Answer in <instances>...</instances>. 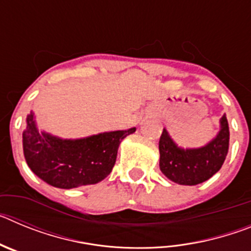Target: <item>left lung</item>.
<instances>
[{
    "label": "left lung",
    "mask_w": 251,
    "mask_h": 251,
    "mask_svg": "<svg viewBox=\"0 0 251 251\" xmlns=\"http://www.w3.org/2000/svg\"><path fill=\"white\" fill-rule=\"evenodd\" d=\"M229 123L224 114L215 138L200 148H182L171 138L167 129L159 138V168L175 183L195 186L211 178L220 170L229 151Z\"/></svg>",
    "instance_id": "obj_1"
}]
</instances>
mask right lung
<instances>
[{
    "label": "right lung",
    "mask_w": 251,
    "mask_h": 251,
    "mask_svg": "<svg viewBox=\"0 0 251 251\" xmlns=\"http://www.w3.org/2000/svg\"><path fill=\"white\" fill-rule=\"evenodd\" d=\"M134 132L136 128H129L64 139L39 130L31 112L22 133L24 156L30 170L54 187L69 190L95 185L112 172L121 142Z\"/></svg>",
    "instance_id": "add662e5"
}]
</instances>
